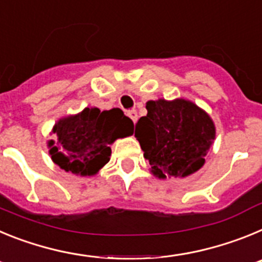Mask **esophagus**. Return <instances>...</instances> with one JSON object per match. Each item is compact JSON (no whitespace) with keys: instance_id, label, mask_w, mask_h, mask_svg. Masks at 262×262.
<instances>
[{"instance_id":"34e87169","label":"esophagus","mask_w":262,"mask_h":262,"mask_svg":"<svg viewBox=\"0 0 262 262\" xmlns=\"http://www.w3.org/2000/svg\"><path fill=\"white\" fill-rule=\"evenodd\" d=\"M127 115L133 119L134 123H136V120H138V113H136V110H128L127 111Z\"/></svg>"}]
</instances>
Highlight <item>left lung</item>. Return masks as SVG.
Instances as JSON below:
<instances>
[{
  "instance_id": "1",
  "label": "left lung",
  "mask_w": 262,
  "mask_h": 262,
  "mask_svg": "<svg viewBox=\"0 0 262 262\" xmlns=\"http://www.w3.org/2000/svg\"><path fill=\"white\" fill-rule=\"evenodd\" d=\"M145 108L148 113L138 120L135 136L154 176L187 177L200 170L215 139L209 114L182 98L148 101Z\"/></svg>"
}]
</instances>
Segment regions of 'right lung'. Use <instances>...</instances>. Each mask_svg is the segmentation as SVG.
I'll list each match as a JSON object with an SVG mask.
<instances>
[{
	"label": "right lung",
	"instance_id": "1",
	"mask_svg": "<svg viewBox=\"0 0 262 262\" xmlns=\"http://www.w3.org/2000/svg\"><path fill=\"white\" fill-rule=\"evenodd\" d=\"M52 133L57 136L48 142L53 163L73 174L94 176L108 163L110 144L133 135L134 122L120 108L85 107L78 114L60 119Z\"/></svg>",
	"mask_w": 262,
	"mask_h": 262
}]
</instances>
